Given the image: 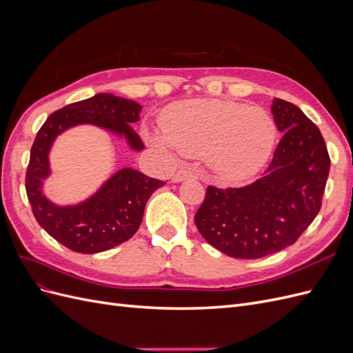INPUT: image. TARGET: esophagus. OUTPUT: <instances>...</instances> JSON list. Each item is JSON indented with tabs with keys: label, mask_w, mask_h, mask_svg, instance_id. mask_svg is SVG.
Returning a JSON list of instances; mask_svg holds the SVG:
<instances>
[{
	"label": "esophagus",
	"mask_w": 353,
	"mask_h": 353,
	"mask_svg": "<svg viewBox=\"0 0 353 353\" xmlns=\"http://www.w3.org/2000/svg\"><path fill=\"white\" fill-rule=\"evenodd\" d=\"M197 174L196 170L193 169H188V168H181L178 172L174 175L172 181L174 183H181V181H185V179H196Z\"/></svg>",
	"instance_id": "esophagus-1"
}]
</instances>
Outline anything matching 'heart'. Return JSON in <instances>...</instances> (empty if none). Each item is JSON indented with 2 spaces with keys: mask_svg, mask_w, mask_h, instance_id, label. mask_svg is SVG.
Instances as JSON below:
<instances>
[{
  "mask_svg": "<svg viewBox=\"0 0 353 353\" xmlns=\"http://www.w3.org/2000/svg\"><path fill=\"white\" fill-rule=\"evenodd\" d=\"M162 134L152 137L163 150L205 156L221 181L237 183L265 166L272 153L276 125L254 105L216 99L178 101L160 117Z\"/></svg>",
  "mask_w": 353,
  "mask_h": 353,
  "instance_id": "1",
  "label": "heart"
}]
</instances>
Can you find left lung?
I'll return each instance as SVG.
<instances>
[{
  "mask_svg": "<svg viewBox=\"0 0 353 353\" xmlns=\"http://www.w3.org/2000/svg\"><path fill=\"white\" fill-rule=\"evenodd\" d=\"M283 138L263 176L241 188L209 185L194 222L209 244L237 259H258L296 243L321 209L330 156L318 126L297 105L274 99Z\"/></svg>",
  "mask_w": 353,
  "mask_h": 353,
  "instance_id": "1",
  "label": "left lung"
}]
</instances>
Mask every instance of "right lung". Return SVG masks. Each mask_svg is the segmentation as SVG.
I'll return each instance as SVG.
<instances>
[{
	"mask_svg": "<svg viewBox=\"0 0 353 353\" xmlns=\"http://www.w3.org/2000/svg\"><path fill=\"white\" fill-rule=\"evenodd\" d=\"M140 112L138 103L103 92L50 114L38 131L26 170V194L39 225L68 249L99 253L130 240L141 225L147 200L165 183L123 168L87 200L59 206L42 191L51 172L48 154L52 143L69 128L90 123L125 137L132 150L141 152L144 144L131 128V123L140 121Z\"/></svg>",
	"mask_w": 353,
	"mask_h": 353,
	"instance_id": "obj_1",
	"label": "right lung"
}]
</instances>
